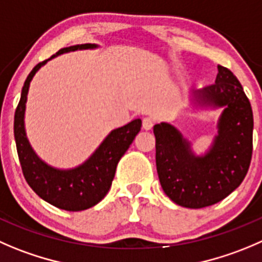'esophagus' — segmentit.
<instances>
[{
	"label": "esophagus",
	"instance_id": "34e87169",
	"mask_svg": "<svg viewBox=\"0 0 262 262\" xmlns=\"http://www.w3.org/2000/svg\"><path fill=\"white\" fill-rule=\"evenodd\" d=\"M142 126H143L144 130H151L152 126H154V120L151 118H144L142 121Z\"/></svg>",
	"mask_w": 262,
	"mask_h": 262
}]
</instances>
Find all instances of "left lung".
<instances>
[{"mask_svg": "<svg viewBox=\"0 0 262 262\" xmlns=\"http://www.w3.org/2000/svg\"><path fill=\"white\" fill-rule=\"evenodd\" d=\"M193 106L220 108L217 134L205 155L197 156L190 142L169 123L156 124V167L165 194L177 205L202 209L224 200L239 187L252 157L253 115L239 80L217 67L214 84L197 91Z\"/></svg>", "mask_w": 262, "mask_h": 262, "instance_id": "8db88e82", "label": "left lung"}]
</instances>
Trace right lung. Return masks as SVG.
Segmentation results:
<instances>
[{
	"mask_svg": "<svg viewBox=\"0 0 262 262\" xmlns=\"http://www.w3.org/2000/svg\"><path fill=\"white\" fill-rule=\"evenodd\" d=\"M95 43L75 45L61 48L56 55L33 68L21 90L19 105L15 111L14 134L17 155L25 180L33 190L48 204L67 211H82L97 205L107 194L115 177L116 166L142 126L141 119L130 121L108 133L96 151L79 166L57 169L43 161L30 146L24 124L28 91L35 73L46 62L62 53L78 50H95Z\"/></svg>",
	"mask_w": 262,
	"mask_h": 262,
	"instance_id": "obj_1",
	"label": "right lung"
}]
</instances>
